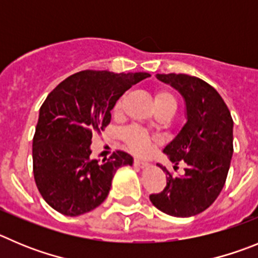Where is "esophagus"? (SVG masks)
<instances>
[{
  "instance_id": "34e87169",
  "label": "esophagus",
  "mask_w": 258,
  "mask_h": 258,
  "mask_svg": "<svg viewBox=\"0 0 258 258\" xmlns=\"http://www.w3.org/2000/svg\"><path fill=\"white\" fill-rule=\"evenodd\" d=\"M134 163H135V166L140 167V168H145V167H148V166H149V163H148V162H145V161H141V159H135V161H134Z\"/></svg>"
}]
</instances>
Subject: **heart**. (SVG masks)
Instances as JSON below:
<instances>
[{
    "label": "heart",
    "instance_id": "b5f03b06",
    "mask_svg": "<svg viewBox=\"0 0 258 258\" xmlns=\"http://www.w3.org/2000/svg\"><path fill=\"white\" fill-rule=\"evenodd\" d=\"M155 106H172L176 108V100L175 96L167 90H161L155 94L154 97ZM122 108V101H117L114 106V112L118 113ZM122 138H123L124 143H126L127 148H128L131 152H134L135 154L144 155L146 153H149L152 149L153 143H154L157 139L154 136L146 132L145 130L140 128L138 126L128 127L127 130H124L123 134H122Z\"/></svg>",
    "mask_w": 258,
    "mask_h": 258
}]
</instances>
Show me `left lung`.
Wrapping results in <instances>:
<instances>
[{
    "mask_svg": "<svg viewBox=\"0 0 258 258\" xmlns=\"http://www.w3.org/2000/svg\"><path fill=\"white\" fill-rule=\"evenodd\" d=\"M184 97L186 123L163 149L185 175L173 177L166 167L163 191L149 197L153 206L175 217H191L207 210L221 192L233 157V118L220 94L203 80L187 74H157Z\"/></svg>",
    "mask_w": 258,
    "mask_h": 258,
    "instance_id": "8db88e82",
    "label": "left lung"
}]
</instances>
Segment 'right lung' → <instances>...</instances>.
Listing matches in <instances>:
<instances>
[{"label":"right lung","mask_w":258,"mask_h":258,"mask_svg":"<svg viewBox=\"0 0 258 258\" xmlns=\"http://www.w3.org/2000/svg\"><path fill=\"white\" fill-rule=\"evenodd\" d=\"M149 73L82 71L48 94L39 109L33 138V175L50 207L66 216L95 210L106 199L119 167L134 158L113 153L99 163L92 159V134L110 123V110L124 92Z\"/></svg>","instance_id":"add662e5"}]
</instances>
